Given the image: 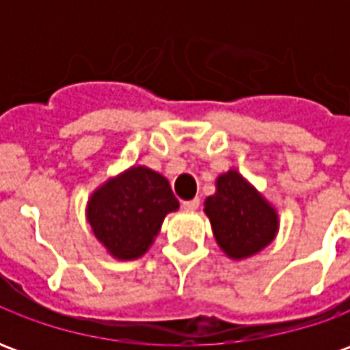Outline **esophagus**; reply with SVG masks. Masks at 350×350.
Returning <instances> with one entry per match:
<instances>
[{
    "mask_svg": "<svg viewBox=\"0 0 350 350\" xmlns=\"http://www.w3.org/2000/svg\"><path fill=\"white\" fill-rule=\"evenodd\" d=\"M198 204H200V200L198 198H193V200H185V202H182L183 210H187V212H195L198 208Z\"/></svg>",
    "mask_w": 350,
    "mask_h": 350,
    "instance_id": "obj_1",
    "label": "esophagus"
}]
</instances>
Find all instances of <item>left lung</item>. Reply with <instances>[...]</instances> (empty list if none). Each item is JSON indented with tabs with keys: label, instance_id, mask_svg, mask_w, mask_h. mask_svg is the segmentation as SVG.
<instances>
[{
	"label": "left lung",
	"instance_id": "1",
	"mask_svg": "<svg viewBox=\"0 0 350 350\" xmlns=\"http://www.w3.org/2000/svg\"><path fill=\"white\" fill-rule=\"evenodd\" d=\"M204 213L219 250L232 260L260 253L279 232L275 206L234 167L217 176L215 193L204 200Z\"/></svg>",
	"mask_w": 350,
	"mask_h": 350
}]
</instances>
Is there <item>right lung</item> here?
Returning <instances> with one entry per match:
<instances>
[{"mask_svg":"<svg viewBox=\"0 0 350 350\" xmlns=\"http://www.w3.org/2000/svg\"><path fill=\"white\" fill-rule=\"evenodd\" d=\"M178 208L180 202L165 176L133 165L92 191L86 221L110 257L135 260L152 247L165 217Z\"/></svg>","mask_w":350,"mask_h":350,"instance_id":"obj_1","label":"right lung"}]
</instances>
